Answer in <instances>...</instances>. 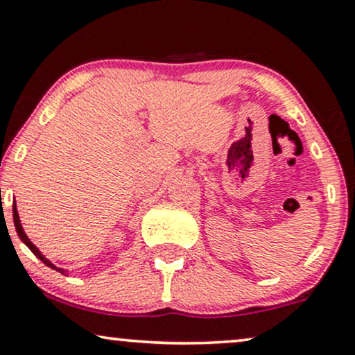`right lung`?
Masks as SVG:
<instances>
[{
	"label": "right lung",
	"instance_id": "add662e5",
	"mask_svg": "<svg viewBox=\"0 0 355 355\" xmlns=\"http://www.w3.org/2000/svg\"><path fill=\"white\" fill-rule=\"evenodd\" d=\"M12 219H15V227H16V232H17V236L21 237V241L24 242L26 245H28V248L31 249V252H33L35 257L37 259H40L42 260L44 263H46L47 267H51V268H53V270H57V272H60V273H64V275H69V270H65V268H60V267H57V266H53V263L51 262V260L49 259H46L42 255V252H40V250L35 248V245L33 244V242H31V239L28 236H26V232H24V230H22V224H21V219H19V214H17V208H16V205L12 206Z\"/></svg>",
	"mask_w": 355,
	"mask_h": 355
}]
</instances>
